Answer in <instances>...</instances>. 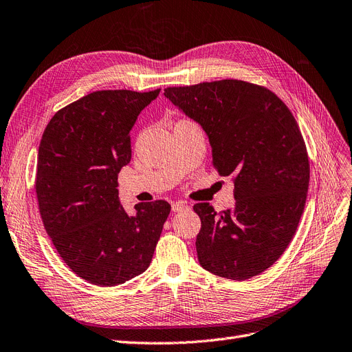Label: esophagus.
I'll use <instances>...</instances> for the list:
<instances>
[{
	"label": "esophagus",
	"mask_w": 352,
	"mask_h": 352,
	"mask_svg": "<svg viewBox=\"0 0 352 352\" xmlns=\"http://www.w3.org/2000/svg\"><path fill=\"white\" fill-rule=\"evenodd\" d=\"M189 207H188V205L185 204V202H173L172 204V210L175 211V212H180V211H185V210H188Z\"/></svg>",
	"instance_id": "34e87169"
}]
</instances>
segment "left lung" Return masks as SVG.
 I'll return each mask as SVG.
<instances>
[{
    "instance_id": "1",
    "label": "left lung",
    "mask_w": 352,
    "mask_h": 352,
    "mask_svg": "<svg viewBox=\"0 0 352 352\" xmlns=\"http://www.w3.org/2000/svg\"><path fill=\"white\" fill-rule=\"evenodd\" d=\"M164 96L208 135L218 173L234 176L232 210L193 205L201 266L234 281L259 275L289 245L307 198L309 157L293 113L271 90L241 80L167 87Z\"/></svg>"
}]
</instances>
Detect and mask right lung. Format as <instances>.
Wrapping results in <instances>:
<instances>
[{
    "instance_id": "add662e5",
    "label": "right lung",
    "mask_w": 352,
    "mask_h": 352,
    "mask_svg": "<svg viewBox=\"0 0 352 352\" xmlns=\"http://www.w3.org/2000/svg\"><path fill=\"white\" fill-rule=\"evenodd\" d=\"M160 89L93 91L58 111L39 145L36 193L47 236L82 280L113 287L150 266L166 201L137 204L128 215L119 201L118 173L131 162L138 115Z\"/></svg>"
}]
</instances>
